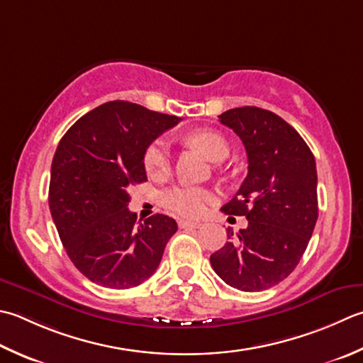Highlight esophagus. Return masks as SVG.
<instances>
[{
	"instance_id": "34e87169",
	"label": "esophagus",
	"mask_w": 363,
	"mask_h": 363,
	"mask_svg": "<svg viewBox=\"0 0 363 363\" xmlns=\"http://www.w3.org/2000/svg\"><path fill=\"white\" fill-rule=\"evenodd\" d=\"M177 225H179V228H200L201 226L200 222H190V220H179Z\"/></svg>"
}]
</instances>
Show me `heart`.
I'll return each mask as SVG.
<instances>
[{"mask_svg":"<svg viewBox=\"0 0 363 363\" xmlns=\"http://www.w3.org/2000/svg\"><path fill=\"white\" fill-rule=\"evenodd\" d=\"M187 141L208 155L211 160L220 162L228 157L230 145L222 133L216 130H196L187 135ZM143 165L146 173L160 179L172 172V149L167 140L155 138L145 149ZM216 196L211 190L196 186H174L165 190L160 196L162 206L176 216L182 217H200L203 216L208 206L214 203Z\"/></svg>","mask_w":363,"mask_h":363,"instance_id":"b5f03b06","label":"heart"}]
</instances>
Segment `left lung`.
Listing matches in <instances>:
<instances>
[{"mask_svg":"<svg viewBox=\"0 0 363 363\" xmlns=\"http://www.w3.org/2000/svg\"><path fill=\"white\" fill-rule=\"evenodd\" d=\"M220 123L242 140L248 174L238 195L222 211L245 216L248 226L211 255V264L226 285L264 291L294 271L318 220V174L310 147L279 115L240 106L222 113Z\"/></svg>","mask_w":363,"mask_h":363,"instance_id":"8db88e82","label":"left lung"}]
</instances>
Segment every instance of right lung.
<instances>
[{"label": "right lung", "mask_w": 363, "mask_h": 363, "mask_svg": "<svg viewBox=\"0 0 363 363\" xmlns=\"http://www.w3.org/2000/svg\"><path fill=\"white\" fill-rule=\"evenodd\" d=\"M177 116L138 104L111 101L82 116L64 133L52 162L48 206L70 261L96 285L138 286L159 267L172 217L143 223L129 211V187L145 182L146 146Z\"/></svg>", "instance_id": "add662e5"}]
</instances>
